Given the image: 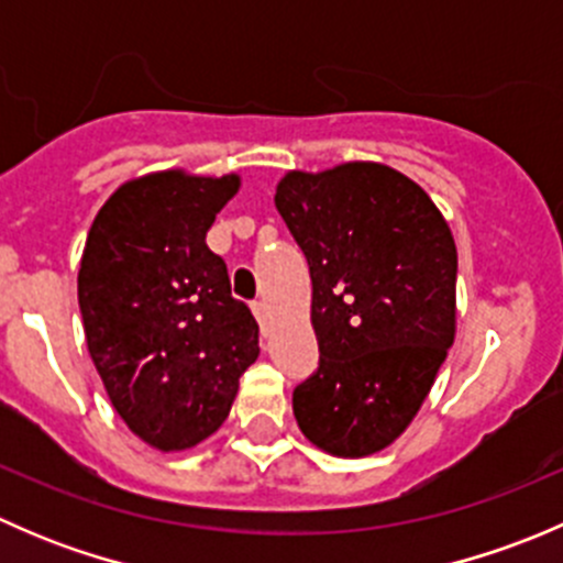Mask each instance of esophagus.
<instances>
[{
    "mask_svg": "<svg viewBox=\"0 0 563 563\" xmlns=\"http://www.w3.org/2000/svg\"><path fill=\"white\" fill-rule=\"evenodd\" d=\"M250 308H253V316L258 318L261 329H264V332H266V327H269V305H266L264 299H255V302L250 305Z\"/></svg>",
    "mask_w": 563,
    "mask_h": 563,
    "instance_id": "esophagus-1",
    "label": "esophagus"
}]
</instances>
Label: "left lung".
Segmentation results:
<instances>
[{"mask_svg":"<svg viewBox=\"0 0 563 563\" xmlns=\"http://www.w3.org/2000/svg\"><path fill=\"white\" fill-rule=\"evenodd\" d=\"M275 207L313 280L318 367L294 417L332 455H373L417 417L455 340L452 231L417 181L378 163L291 172Z\"/></svg>","mask_w":563,"mask_h":563,"instance_id":"1","label":"left lung"}]
</instances>
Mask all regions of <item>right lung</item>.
Returning a JSON list of instances; mask_svg holds the SVG:
<instances>
[{
	"instance_id": "1",
	"label": "right lung",
	"mask_w": 563,
	"mask_h": 563,
	"mask_svg": "<svg viewBox=\"0 0 563 563\" xmlns=\"http://www.w3.org/2000/svg\"><path fill=\"white\" fill-rule=\"evenodd\" d=\"M236 190L234 174L141 176L87 234L78 305L89 354L124 424L163 452L212 435L258 356V323L207 247Z\"/></svg>"
}]
</instances>
